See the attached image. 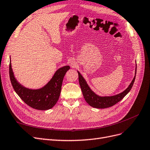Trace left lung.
Returning <instances> with one entry per match:
<instances>
[{"mask_svg": "<svg viewBox=\"0 0 150 150\" xmlns=\"http://www.w3.org/2000/svg\"><path fill=\"white\" fill-rule=\"evenodd\" d=\"M136 70H135V75L129 87L123 92L112 96H99L97 95L90 89V88L88 85L83 77L82 76L79 71H77L79 74V83L85 101L90 106L98 109L108 108L114 106V105L121 101L132 89L135 79Z\"/></svg>", "mask_w": 150, "mask_h": 150, "instance_id": "1", "label": "left lung"}]
</instances>
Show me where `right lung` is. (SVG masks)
Here are the masks:
<instances>
[{"label": "right lung", "mask_w": 150, "mask_h": 150, "mask_svg": "<svg viewBox=\"0 0 150 150\" xmlns=\"http://www.w3.org/2000/svg\"><path fill=\"white\" fill-rule=\"evenodd\" d=\"M69 69V65L59 69L51 80L44 87L38 90L29 89L19 83L14 76L11 60L9 64V75L15 91L22 100L33 109L44 110L51 109L57 103L64 77Z\"/></svg>", "instance_id": "1"}]
</instances>
